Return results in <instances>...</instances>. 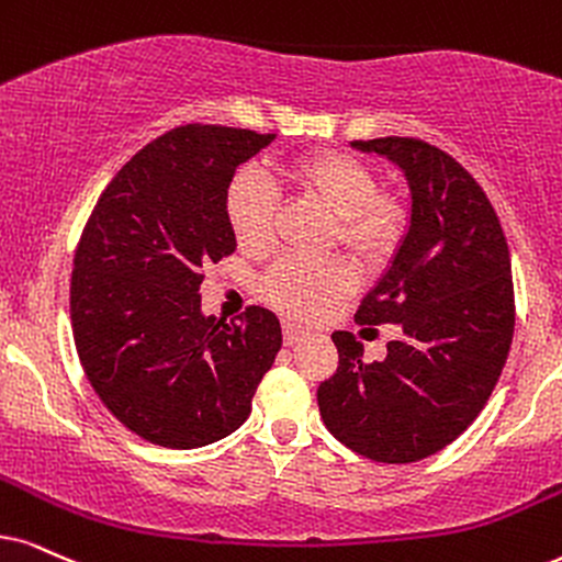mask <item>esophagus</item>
Listing matches in <instances>:
<instances>
[{
  "label": "esophagus",
  "instance_id": "obj_1",
  "mask_svg": "<svg viewBox=\"0 0 562 562\" xmlns=\"http://www.w3.org/2000/svg\"><path fill=\"white\" fill-rule=\"evenodd\" d=\"M303 337H305V329H301V326H297V324H290V322L282 324V339H285L288 347L295 345V342H301Z\"/></svg>",
  "mask_w": 562,
  "mask_h": 562
}]
</instances>
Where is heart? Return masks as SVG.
Wrapping results in <instances>:
<instances>
[{
	"label": "heart",
	"mask_w": 562,
	"mask_h": 562,
	"mask_svg": "<svg viewBox=\"0 0 562 562\" xmlns=\"http://www.w3.org/2000/svg\"><path fill=\"white\" fill-rule=\"evenodd\" d=\"M285 181L303 196L322 202L334 217V240L360 267H383L402 246L409 207L400 194L379 191L371 162L350 153H316L285 168ZM277 194L257 170H240L225 196V215L238 246L248 254L267 251L274 240ZM355 285L345 259L311 261L282 257L261 280V293L285 314L311 318L347 295Z\"/></svg>",
	"instance_id": "obj_1"
}]
</instances>
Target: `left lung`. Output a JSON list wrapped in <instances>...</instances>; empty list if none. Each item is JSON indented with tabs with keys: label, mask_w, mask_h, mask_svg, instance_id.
<instances>
[{
	"label": "left lung",
	"mask_w": 562,
	"mask_h": 562,
	"mask_svg": "<svg viewBox=\"0 0 562 562\" xmlns=\"http://www.w3.org/2000/svg\"><path fill=\"white\" fill-rule=\"evenodd\" d=\"M409 183V228L355 322L400 324L381 363L350 331H334L339 366L318 386L322 420L339 443L383 464H409L457 440L506 366L516 308L501 220L470 170L415 137L355 139Z\"/></svg>",
	"instance_id": "left-lung-1"
}]
</instances>
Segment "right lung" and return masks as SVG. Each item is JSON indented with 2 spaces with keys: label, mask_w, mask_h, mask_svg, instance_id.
Masks as SVG:
<instances>
[{
  "label": "right lung",
  "mask_w": 562,
  "mask_h": 562,
  "mask_svg": "<svg viewBox=\"0 0 562 562\" xmlns=\"http://www.w3.org/2000/svg\"><path fill=\"white\" fill-rule=\"evenodd\" d=\"M274 134L187 124L145 145L98 196L75 251L82 371L124 428L166 449L231 436L282 347L272 311L202 314L204 267L236 251L225 196Z\"/></svg>",
  "instance_id": "right-lung-1"
}]
</instances>
